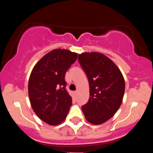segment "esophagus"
<instances>
[{
	"mask_svg": "<svg viewBox=\"0 0 153 153\" xmlns=\"http://www.w3.org/2000/svg\"><path fill=\"white\" fill-rule=\"evenodd\" d=\"M78 91L77 90V91H75V92H74V94H75V96H77V94H78Z\"/></svg>",
	"mask_w": 153,
	"mask_h": 153,
	"instance_id": "1",
	"label": "esophagus"
}]
</instances>
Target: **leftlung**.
<instances>
[{"label": "left lung", "mask_w": 153, "mask_h": 153, "mask_svg": "<svg viewBox=\"0 0 153 153\" xmlns=\"http://www.w3.org/2000/svg\"><path fill=\"white\" fill-rule=\"evenodd\" d=\"M78 62L88 77L90 98L81 107L85 119L93 124L111 118L122 104L125 90L124 77L115 63L100 52L78 54Z\"/></svg>", "instance_id": "8db88e82"}]
</instances>
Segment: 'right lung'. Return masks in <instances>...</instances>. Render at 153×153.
Here are the masks:
<instances>
[{
    "label": "right lung",
    "mask_w": 153,
    "mask_h": 153,
    "mask_svg": "<svg viewBox=\"0 0 153 153\" xmlns=\"http://www.w3.org/2000/svg\"><path fill=\"white\" fill-rule=\"evenodd\" d=\"M77 57L75 52L56 49L40 59L31 73L28 91L31 107L39 118L50 125L64 122L72 105L65 76Z\"/></svg>",
    "instance_id": "add662e5"
}]
</instances>
